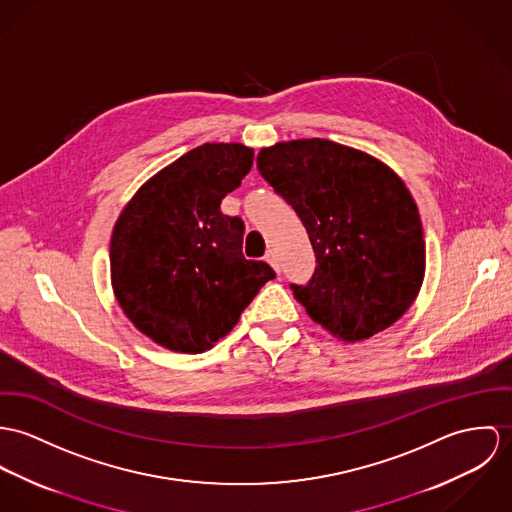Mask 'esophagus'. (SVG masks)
<instances>
[{"label":"esophagus","instance_id":"34e87169","mask_svg":"<svg viewBox=\"0 0 512 512\" xmlns=\"http://www.w3.org/2000/svg\"><path fill=\"white\" fill-rule=\"evenodd\" d=\"M265 261L277 271V273H281V265H279V257H277V253L275 251H269L267 255H265Z\"/></svg>","mask_w":512,"mask_h":512}]
</instances>
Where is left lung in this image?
<instances>
[{
  "label": "left lung",
  "mask_w": 512,
  "mask_h": 512,
  "mask_svg": "<svg viewBox=\"0 0 512 512\" xmlns=\"http://www.w3.org/2000/svg\"><path fill=\"white\" fill-rule=\"evenodd\" d=\"M257 169L294 208L316 253L308 284H290L308 316L343 341L393 326L426 271L420 214L397 172L328 139L265 147Z\"/></svg>",
  "instance_id": "left-lung-1"
}]
</instances>
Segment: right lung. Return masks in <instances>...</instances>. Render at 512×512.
Instances as JSON below:
<instances>
[{
	"label": "right lung",
	"mask_w": 512,
	"mask_h": 512,
	"mask_svg": "<svg viewBox=\"0 0 512 512\" xmlns=\"http://www.w3.org/2000/svg\"><path fill=\"white\" fill-rule=\"evenodd\" d=\"M251 165L253 149L241 143H204L149 178L115 222V298L167 349H210L275 279L267 263L243 257V220L220 210Z\"/></svg>",
	"instance_id": "1"
}]
</instances>
